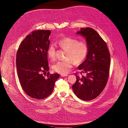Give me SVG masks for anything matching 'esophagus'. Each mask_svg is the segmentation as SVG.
Wrapping results in <instances>:
<instances>
[{
    "label": "esophagus",
    "mask_w": 128,
    "mask_h": 128,
    "mask_svg": "<svg viewBox=\"0 0 128 128\" xmlns=\"http://www.w3.org/2000/svg\"><path fill=\"white\" fill-rule=\"evenodd\" d=\"M68 76V75L67 74H61V76H62V77H64V76Z\"/></svg>",
    "instance_id": "esophagus-1"
}]
</instances>
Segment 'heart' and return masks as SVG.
<instances>
[{"label": "heart", "mask_w": 128, "mask_h": 128, "mask_svg": "<svg viewBox=\"0 0 128 128\" xmlns=\"http://www.w3.org/2000/svg\"><path fill=\"white\" fill-rule=\"evenodd\" d=\"M58 44L62 50L66 51L65 60L58 61L52 66L55 72L60 74L68 72L72 65H79L86 60L88 52V45L85 40H79L77 38L66 37L60 40ZM47 56L50 60L56 58V49L54 45H50L47 49Z\"/></svg>", "instance_id": "b5f03b06"}]
</instances>
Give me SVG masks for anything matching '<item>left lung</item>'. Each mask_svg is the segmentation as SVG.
Here are the masks:
<instances>
[{"instance_id": "1", "label": "left lung", "mask_w": 128, "mask_h": 128, "mask_svg": "<svg viewBox=\"0 0 128 128\" xmlns=\"http://www.w3.org/2000/svg\"><path fill=\"white\" fill-rule=\"evenodd\" d=\"M84 36L88 45L86 58L78 66L81 74H75L76 80L72 85L74 94L80 99L89 101L96 98L105 88L110 65V54L107 45L92 28H81L76 32Z\"/></svg>"}]
</instances>
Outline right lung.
<instances>
[{
	"instance_id": "obj_1",
	"label": "right lung",
	"mask_w": 128,
	"mask_h": 128,
	"mask_svg": "<svg viewBox=\"0 0 128 128\" xmlns=\"http://www.w3.org/2000/svg\"><path fill=\"white\" fill-rule=\"evenodd\" d=\"M50 30H35L20 44L16 55V68L20 84L30 97L42 99L52 93L58 74L48 72L47 49L50 44Z\"/></svg>"
}]
</instances>
